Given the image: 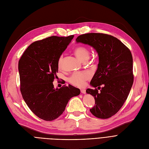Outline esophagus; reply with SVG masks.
Returning a JSON list of instances; mask_svg holds the SVG:
<instances>
[{"label": "esophagus", "mask_w": 149, "mask_h": 149, "mask_svg": "<svg viewBox=\"0 0 149 149\" xmlns=\"http://www.w3.org/2000/svg\"><path fill=\"white\" fill-rule=\"evenodd\" d=\"M80 91H81V92L82 93H86V90H85V89H81V90H80Z\"/></svg>", "instance_id": "esophagus-1"}]
</instances>
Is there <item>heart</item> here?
Segmentation results:
<instances>
[{"instance_id": "heart-1", "label": "heart", "mask_w": 149, "mask_h": 149, "mask_svg": "<svg viewBox=\"0 0 149 149\" xmlns=\"http://www.w3.org/2000/svg\"><path fill=\"white\" fill-rule=\"evenodd\" d=\"M77 57L83 61H87L89 57L90 52L86 46H77L74 50ZM63 55L59 57L57 61V65L59 69H61L63 66ZM91 78V74L89 72H74L69 77V82L77 87H83L85 84V82Z\"/></svg>"}]
</instances>
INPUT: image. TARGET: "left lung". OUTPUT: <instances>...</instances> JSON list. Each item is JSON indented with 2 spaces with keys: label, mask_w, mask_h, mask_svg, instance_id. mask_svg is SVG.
Listing matches in <instances>:
<instances>
[{
  "label": "left lung",
  "mask_w": 149,
  "mask_h": 149,
  "mask_svg": "<svg viewBox=\"0 0 149 149\" xmlns=\"http://www.w3.org/2000/svg\"><path fill=\"white\" fill-rule=\"evenodd\" d=\"M76 41L92 46L99 57L98 69L90 83L95 89L86 90L95 98L90 111L97 118H110L123 106L134 83L132 53L118 38L106 34H84Z\"/></svg>",
  "instance_id": "1"
}]
</instances>
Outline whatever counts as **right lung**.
<instances>
[{
	"label": "right lung",
	"instance_id": "1",
	"mask_svg": "<svg viewBox=\"0 0 149 149\" xmlns=\"http://www.w3.org/2000/svg\"><path fill=\"white\" fill-rule=\"evenodd\" d=\"M74 37L51 36L31 44L19 61L20 92L26 104L38 118L57 119L65 110L69 100L80 93L70 84L54 88L57 78V61Z\"/></svg>",
	"mask_w": 149,
	"mask_h": 149
}]
</instances>
